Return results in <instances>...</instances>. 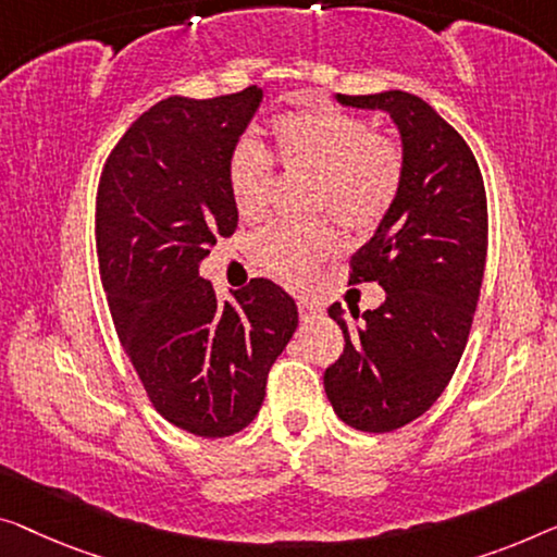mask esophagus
<instances>
[{
	"mask_svg": "<svg viewBox=\"0 0 557 557\" xmlns=\"http://www.w3.org/2000/svg\"><path fill=\"white\" fill-rule=\"evenodd\" d=\"M297 312H300V320L307 322V320H312L314 314H320V305L312 300H297Z\"/></svg>",
	"mask_w": 557,
	"mask_h": 557,
	"instance_id": "1",
	"label": "esophagus"
}]
</instances>
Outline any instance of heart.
<instances>
[{
  "label": "heart",
  "instance_id": "obj_1",
  "mask_svg": "<svg viewBox=\"0 0 557 557\" xmlns=\"http://www.w3.org/2000/svg\"><path fill=\"white\" fill-rule=\"evenodd\" d=\"M275 160L287 174L312 180L310 210L330 214L350 235H368L393 210L405 180V149L395 137L337 110L295 112L272 124ZM270 157L250 139L232 149L227 187L239 218L255 220L268 207ZM335 247L325 222L270 225L252 239L260 268L300 287Z\"/></svg>",
  "mask_w": 557,
  "mask_h": 557
}]
</instances>
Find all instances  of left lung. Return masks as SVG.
Masks as SVG:
<instances>
[{
    "label": "left lung",
    "mask_w": 557,
    "mask_h": 557,
    "mask_svg": "<svg viewBox=\"0 0 557 557\" xmlns=\"http://www.w3.org/2000/svg\"><path fill=\"white\" fill-rule=\"evenodd\" d=\"M383 110L403 135L405 180L393 210L350 260V285L377 282V310L330 318L345 350L325 370L337 418L362 433H393L433 408L462 358L487 255V197L468 143L425 99L389 89L337 95Z\"/></svg>",
    "instance_id": "left-lung-1"
}]
</instances>
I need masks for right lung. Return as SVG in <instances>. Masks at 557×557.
<instances>
[{
  "label": "right lung",
  "mask_w": 557,
  "mask_h": 557,
  "mask_svg": "<svg viewBox=\"0 0 557 557\" xmlns=\"http://www.w3.org/2000/svg\"><path fill=\"white\" fill-rule=\"evenodd\" d=\"M257 85L170 97L124 132L97 187V257L112 322L154 410L187 433L227 437L260 412L297 305L255 277L220 302L199 262L232 237L227 162L260 104Z\"/></svg>",
  "instance_id": "1"
}]
</instances>
